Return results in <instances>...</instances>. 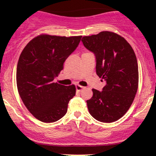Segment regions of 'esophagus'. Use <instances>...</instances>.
I'll return each instance as SVG.
<instances>
[{
    "mask_svg": "<svg viewBox=\"0 0 156 156\" xmlns=\"http://www.w3.org/2000/svg\"><path fill=\"white\" fill-rule=\"evenodd\" d=\"M76 90L78 91V92H80V91H81L82 89L84 88L83 87H82V86H80V85H78V84H77V85L76 86Z\"/></svg>",
    "mask_w": 156,
    "mask_h": 156,
    "instance_id": "esophagus-1",
    "label": "esophagus"
}]
</instances>
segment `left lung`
<instances>
[{
	"label": "left lung",
	"mask_w": 156,
	"mask_h": 156,
	"mask_svg": "<svg viewBox=\"0 0 156 156\" xmlns=\"http://www.w3.org/2000/svg\"><path fill=\"white\" fill-rule=\"evenodd\" d=\"M83 45L96 57V73L105 80L102 92L92 89L87 101L91 115L102 122L120 119L133 103L139 85L136 56L125 38L112 31L83 37Z\"/></svg>",
	"instance_id": "8db88e82"
}]
</instances>
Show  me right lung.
Wrapping results in <instances>:
<instances>
[{
	"instance_id": "right-lung-1",
	"label": "right lung",
	"mask_w": 156,
	"mask_h": 156,
	"mask_svg": "<svg viewBox=\"0 0 156 156\" xmlns=\"http://www.w3.org/2000/svg\"><path fill=\"white\" fill-rule=\"evenodd\" d=\"M81 37L40 34L26 44L20 55L17 90L26 108L39 121L54 122L63 117L76 95V86L62 85L54 79Z\"/></svg>"
}]
</instances>
